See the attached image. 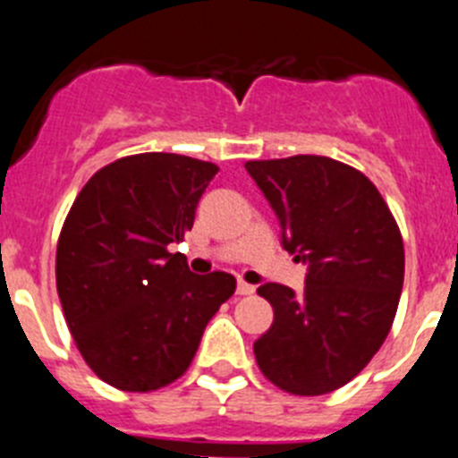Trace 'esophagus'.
<instances>
[{"instance_id": "1", "label": "esophagus", "mask_w": 458, "mask_h": 458, "mask_svg": "<svg viewBox=\"0 0 458 458\" xmlns=\"http://www.w3.org/2000/svg\"><path fill=\"white\" fill-rule=\"evenodd\" d=\"M238 295H252L254 293V284H248V282H242L238 279Z\"/></svg>"}]
</instances>
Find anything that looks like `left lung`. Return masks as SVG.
Masks as SVG:
<instances>
[{"instance_id":"8db88e82","label":"left lung","mask_w":458,"mask_h":458,"mask_svg":"<svg viewBox=\"0 0 458 458\" xmlns=\"http://www.w3.org/2000/svg\"><path fill=\"white\" fill-rule=\"evenodd\" d=\"M245 169L282 226V248L307 264L305 289L266 282L275 321L254 342L259 369L291 394L317 396L365 369L394 321L403 242L365 174L323 156L252 160Z\"/></svg>"}]
</instances>
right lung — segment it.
<instances>
[{"label":"right lung","instance_id":"obj_1","mask_svg":"<svg viewBox=\"0 0 458 458\" xmlns=\"http://www.w3.org/2000/svg\"><path fill=\"white\" fill-rule=\"evenodd\" d=\"M216 174V165L176 153L121 157L93 174L64 222V317L84 362L112 387L151 392L183 376L236 291L233 275H194L183 254H169Z\"/></svg>","mask_w":458,"mask_h":458}]
</instances>
